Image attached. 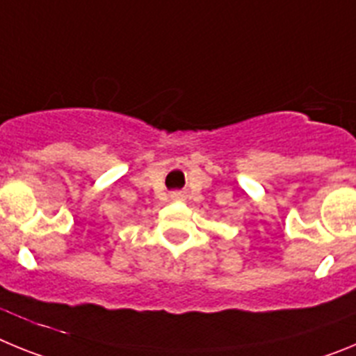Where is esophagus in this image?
<instances>
[{
  "mask_svg": "<svg viewBox=\"0 0 356 356\" xmlns=\"http://www.w3.org/2000/svg\"><path fill=\"white\" fill-rule=\"evenodd\" d=\"M171 197H172V200H181V197H184V196H181L180 193H172Z\"/></svg>",
  "mask_w": 356,
  "mask_h": 356,
  "instance_id": "obj_1",
  "label": "esophagus"
}]
</instances>
